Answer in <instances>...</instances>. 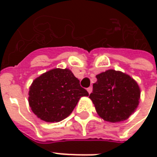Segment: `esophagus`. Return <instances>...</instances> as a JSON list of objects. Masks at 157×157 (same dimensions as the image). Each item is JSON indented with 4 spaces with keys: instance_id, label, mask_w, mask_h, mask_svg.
<instances>
[{
    "instance_id": "34e87169",
    "label": "esophagus",
    "mask_w": 157,
    "mask_h": 157,
    "mask_svg": "<svg viewBox=\"0 0 157 157\" xmlns=\"http://www.w3.org/2000/svg\"><path fill=\"white\" fill-rule=\"evenodd\" d=\"M92 90H93V88H92V87H89L88 89H87V91H88V93L89 94H90L91 92H92Z\"/></svg>"
}]
</instances>
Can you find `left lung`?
<instances>
[{
	"label": "left lung",
	"mask_w": 157,
	"mask_h": 157,
	"mask_svg": "<svg viewBox=\"0 0 157 157\" xmlns=\"http://www.w3.org/2000/svg\"><path fill=\"white\" fill-rule=\"evenodd\" d=\"M90 94L99 117L110 123L124 121L139 104L141 91L137 81L128 74L109 69L96 75Z\"/></svg>",
	"instance_id": "1"
}]
</instances>
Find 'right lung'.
Returning a JSON list of instances; mask_svg holds the SVG:
<instances>
[{"label":"right lung","mask_w":157,"mask_h":157,"mask_svg":"<svg viewBox=\"0 0 157 157\" xmlns=\"http://www.w3.org/2000/svg\"><path fill=\"white\" fill-rule=\"evenodd\" d=\"M33 112L45 122H59L71 114L81 97L89 93L68 68H54L33 81L28 91Z\"/></svg>","instance_id":"1"}]
</instances>
